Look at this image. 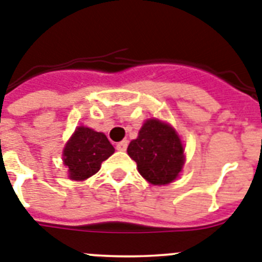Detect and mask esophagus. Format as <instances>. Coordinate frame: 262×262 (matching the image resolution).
<instances>
[{"instance_id": "1", "label": "esophagus", "mask_w": 262, "mask_h": 262, "mask_svg": "<svg viewBox=\"0 0 262 262\" xmlns=\"http://www.w3.org/2000/svg\"><path fill=\"white\" fill-rule=\"evenodd\" d=\"M127 146H128V142H127V140H122V142H119L116 144V149H118V151H126Z\"/></svg>"}]
</instances>
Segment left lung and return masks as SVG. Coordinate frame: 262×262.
I'll list each match as a JSON object with an SVG mask.
<instances>
[{
    "label": "left lung",
    "mask_w": 262,
    "mask_h": 262,
    "mask_svg": "<svg viewBox=\"0 0 262 262\" xmlns=\"http://www.w3.org/2000/svg\"><path fill=\"white\" fill-rule=\"evenodd\" d=\"M147 182L164 185L175 180L184 164V149L175 129L158 119L147 120L127 148Z\"/></svg>",
    "instance_id": "obj_1"
}]
</instances>
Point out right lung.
I'll use <instances>...</instances> for the list:
<instances>
[{
  "label": "right lung",
  "instance_id": "1",
  "mask_svg": "<svg viewBox=\"0 0 262 262\" xmlns=\"http://www.w3.org/2000/svg\"><path fill=\"white\" fill-rule=\"evenodd\" d=\"M106 135L87 127H78L63 149V162L73 180H84L97 173L102 162L114 154Z\"/></svg>",
  "mask_w": 262,
  "mask_h": 262
}]
</instances>
